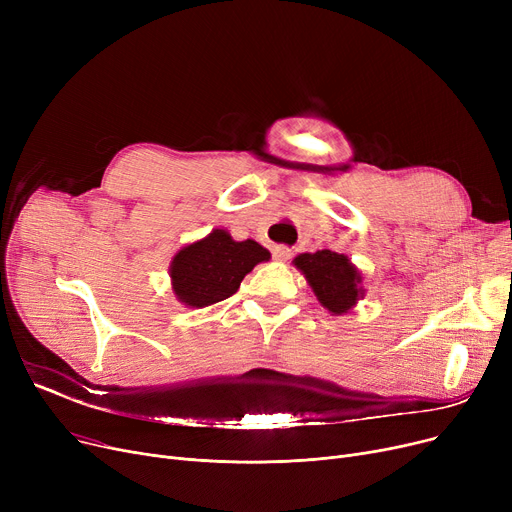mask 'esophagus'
<instances>
[{
	"mask_svg": "<svg viewBox=\"0 0 512 512\" xmlns=\"http://www.w3.org/2000/svg\"><path fill=\"white\" fill-rule=\"evenodd\" d=\"M290 249L288 247H284V245H278V247H274V257L278 259V261H286V259H290Z\"/></svg>",
	"mask_w": 512,
	"mask_h": 512,
	"instance_id": "34e87169",
	"label": "esophagus"
}]
</instances>
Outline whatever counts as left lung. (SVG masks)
Masks as SVG:
<instances>
[{"mask_svg":"<svg viewBox=\"0 0 512 512\" xmlns=\"http://www.w3.org/2000/svg\"><path fill=\"white\" fill-rule=\"evenodd\" d=\"M294 265L305 274L315 297L328 311L340 315L351 309L361 297V276L346 255L330 249L303 253Z\"/></svg>","mask_w":512,"mask_h":512,"instance_id":"left-lung-1","label":"left lung"}]
</instances>
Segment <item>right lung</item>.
I'll list each match as a JSON object with an SVG mask.
<instances>
[{"label":"right lung","instance_id":"add662e5","mask_svg":"<svg viewBox=\"0 0 512 512\" xmlns=\"http://www.w3.org/2000/svg\"><path fill=\"white\" fill-rule=\"evenodd\" d=\"M267 259L270 251L259 242L251 238L236 242L226 230H213L174 257L170 267L174 292L191 307L220 303L232 297L257 263Z\"/></svg>","mask_w":512,"mask_h":512}]
</instances>
